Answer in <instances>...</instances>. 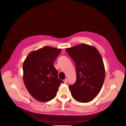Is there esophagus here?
I'll list each match as a JSON object with an SVG mask.
<instances>
[{"label":"esophagus","instance_id":"34e87169","mask_svg":"<svg viewBox=\"0 0 126 126\" xmlns=\"http://www.w3.org/2000/svg\"><path fill=\"white\" fill-rule=\"evenodd\" d=\"M64 83H67V79H65L64 80Z\"/></svg>","mask_w":126,"mask_h":126}]
</instances>
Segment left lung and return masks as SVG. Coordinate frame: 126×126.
<instances>
[{
  "mask_svg": "<svg viewBox=\"0 0 126 126\" xmlns=\"http://www.w3.org/2000/svg\"><path fill=\"white\" fill-rule=\"evenodd\" d=\"M76 67L75 83L69 85L73 98L80 103H88L99 93L105 72L103 59L96 48L85 44L66 49Z\"/></svg>",
  "mask_w": 126,
  "mask_h": 126,
  "instance_id": "8db88e82",
  "label": "left lung"
}]
</instances>
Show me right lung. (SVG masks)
<instances>
[{"instance_id": "add662e5", "label": "right lung", "mask_w": 126, "mask_h": 126, "mask_svg": "<svg viewBox=\"0 0 126 126\" xmlns=\"http://www.w3.org/2000/svg\"><path fill=\"white\" fill-rule=\"evenodd\" d=\"M61 50L44 47L29 54L23 64V81L34 99L47 102L56 96L60 84L53 63Z\"/></svg>"}]
</instances>
